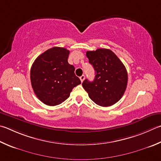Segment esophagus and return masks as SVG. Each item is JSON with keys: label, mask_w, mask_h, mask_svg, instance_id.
I'll return each mask as SVG.
<instances>
[{"label": "esophagus", "mask_w": 161, "mask_h": 161, "mask_svg": "<svg viewBox=\"0 0 161 161\" xmlns=\"http://www.w3.org/2000/svg\"><path fill=\"white\" fill-rule=\"evenodd\" d=\"M80 80H81V82H83V81L84 80V79H85V76H84V75H81V77H80Z\"/></svg>", "instance_id": "34e87169"}]
</instances>
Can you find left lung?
Listing matches in <instances>:
<instances>
[{"instance_id":"left-lung-1","label":"left lung","mask_w":161,"mask_h":161,"mask_svg":"<svg viewBox=\"0 0 161 161\" xmlns=\"http://www.w3.org/2000/svg\"><path fill=\"white\" fill-rule=\"evenodd\" d=\"M86 55L94 68L96 76L93 81L84 80L83 88L98 106H113L122 98L126 90L128 81L126 68L110 49L98 48L87 51Z\"/></svg>"}]
</instances>
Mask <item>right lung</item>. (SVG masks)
Wrapping results in <instances>:
<instances>
[{"label": "right lung", "instance_id": "add662e5", "mask_svg": "<svg viewBox=\"0 0 161 161\" xmlns=\"http://www.w3.org/2000/svg\"><path fill=\"white\" fill-rule=\"evenodd\" d=\"M69 51L53 47L46 51L34 60L30 71L31 86L43 103L50 106L62 103L69 98L72 89L81 84L69 65Z\"/></svg>", "mask_w": 161, "mask_h": 161}]
</instances>
